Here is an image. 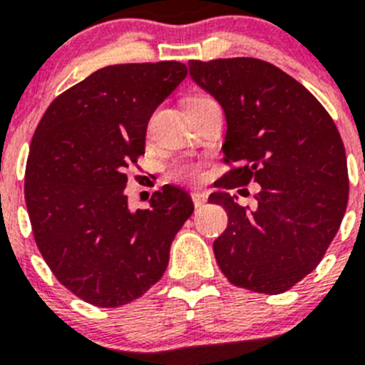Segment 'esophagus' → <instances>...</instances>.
<instances>
[{
	"mask_svg": "<svg viewBox=\"0 0 365 365\" xmlns=\"http://www.w3.org/2000/svg\"><path fill=\"white\" fill-rule=\"evenodd\" d=\"M192 201H193V205L199 208V206H202L206 201H208V193H206V192H193L192 193Z\"/></svg>",
	"mask_w": 365,
	"mask_h": 365,
	"instance_id": "1",
	"label": "esophagus"
}]
</instances>
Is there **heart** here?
<instances>
[{
  "instance_id": "obj_1",
  "label": "heart",
  "mask_w": 365,
  "mask_h": 365,
  "mask_svg": "<svg viewBox=\"0 0 365 365\" xmlns=\"http://www.w3.org/2000/svg\"><path fill=\"white\" fill-rule=\"evenodd\" d=\"M172 177L179 180H197L201 177V166L193 160H182L173 166Z\"/></svg>"
}]
</instances>
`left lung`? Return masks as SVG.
<instances>
[{
    "label": "left lung",
    "instance_id": "1",
    "mask_svg": "<svg viewBox=\"0 0 365 365\" xmlns=\"http://www.w3.org/2000/svg\"><path fill=\"white\" fill-rule=\"evenodd\" d=\"M188 67L227 117L222 151L237 168L219 186H261L254 210L227 192L208 197L228 214L227 230L214 241L219 269L241 289L285 292L316 269L346 214L340 133L324 106L272 63L219 58L190 60Z\"/></svg>",
    "mask_w": 365,
    "mask_h": 365
}]
</instances>
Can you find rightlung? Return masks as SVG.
I'll return each mask as SVG.
<instances>
[{
	"label": "right lung",
	"mask_w": 365,
	"mask_h": 365,
	"mask_svg": "<svg viewBox=\"0 0 365 365\" xmlns=\"http://www.w3.org/2000/svg\"><path fill=\"white\" fill-rule=\"evenodd\" d=\"M186 73L180 62L98 69L56 96L34 131L25 168L32 234L58 282L96 307L125 305L159 282L193 212L175 186L155 192L148 210H130L124 193L151 115Z\"/></svg>",
	"instance_id": "right-lung-1"
}]
</instances>
